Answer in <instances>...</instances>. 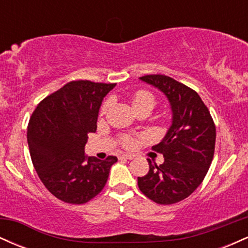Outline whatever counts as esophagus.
Segmentation results:
<instances>
[{"label": "esophagus", "instance_id": "esophagus-1", "mask_svg": "<svg viewBox=\"0 0 248 248\" xmlns=\"http://www.w3.org/2000/svg\"><path fill=\"white\" fill-rule=\"evenodd\" d=\"M119 158H120V160H133L134 156L133 155H128V154H122V155Z\"/></svg>", "mask_w": 248, "mask_h": 248}]
</instances>
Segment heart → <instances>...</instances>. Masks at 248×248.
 <instances>
[{"label": "heart", "instance_id": "b5f03b06", "mask_svg": "<svg viewBox=\"0 0 248 248\" xmlns=\"http://www.w3.org/2000/svg\"><path fill=\"white\" fill-rule=\"evenodd\" d=\"M132 102L133 106L135 108V110L141 109V108H146V107H150L154 108L155 106V96H154L149 91H144V90H140L138 92H135L133 94L132 98ZM110 106V101L108 100L104 104V106L101 108V114H105L107 112V109ZM136 139L133 138V136H124L122 139V144H124L126 148H133L136 144Z\"/></svg>", "mask_w": 248, "mask_h": 248}]
</instances>
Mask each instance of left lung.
<instances>
[{
	"mask_svg": "<svg viewBox=\"0 0 248 248\" xmlns=\"http://www.w3.org/2000/svg\"><path fill=\"white\" fill-rule=\"evenodd\" d=\"M141 80L163 92L172 112L171 126L153 147L163 155L160 166L149 163V171L138 177L144 196L162 205L178 203L201 186L215 154L216 126L201 96L192 88L163 75H148Z\"/></svg>",
	"mask_w": 248,
	"mask_h": 248,
	"instance_id": "obj_1",
	"label": "left lung"
}]
</instances>
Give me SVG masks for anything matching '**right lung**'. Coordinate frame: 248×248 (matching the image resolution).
<instances>
[{"label": "right lung", "mask_w": 248, "mask_h": 248, "mask_svg": "<svg viewBox=\"0 0 248 248\" xmlns=\"http://www.w3.org/2000/svg\"><path fill=\"white\" fill-rule=\"evenodd\" d=\"M116 84L70 81L39 102L28 124V144L38 177L65 203L84 204L101 192L115 156L85 155L99 109Z\"/></svg>", "instance_id": "add662e5"}]
</instances>
